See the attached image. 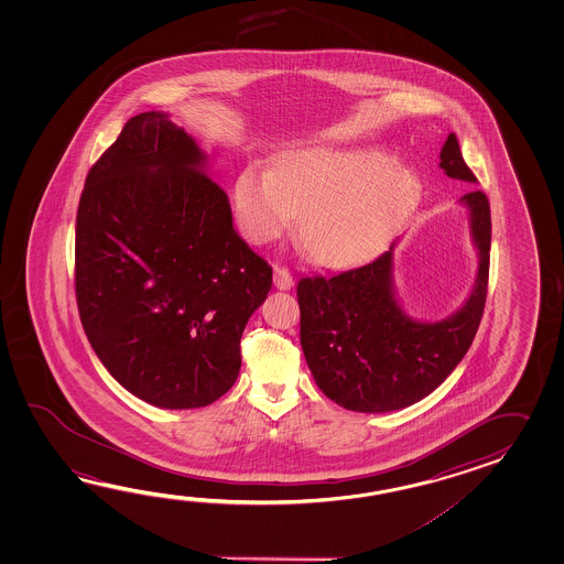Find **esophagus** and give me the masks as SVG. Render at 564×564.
<instances>
[{
    "label": "esophagus",
    "instance_id": "esophagus-1",
    "mask_svg": "<svg viewBox=\"0 0 564 564\" xmlns=\"http://www.w3.org/2000/svg\"><path fill=\"white\" fill-rule=\"evenodd\" d=\"M292 284H294V278L288 272V268L276 265L274 268V286L280 288V290H290Z\"/></svg>",
    "mask_w": 564,
    "mask_h": 564
}]
</instances>
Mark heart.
Returning <instances> with one entry per match:
<instances>
[{
  "label": "heart",
  "instance_id": "heart-1",
  "mask_svg": "<svg viewBox=\"0 0 564 564\" xmlns=\"http://www.w3.org/2000/svg\"><path fill=\"white\" fill-rule=\"evenodd\" d=\"M417 175L381 151L304 147L270 171L246 167L236 183L241 231L276 238L292 216L304 250L323 264H348L377 250L408 216Z\"/></svg>",
  "mask_w": 564,
  "mask_h": 564
}]
</instances>
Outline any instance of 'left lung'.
Masks as SVG:
<instances>
[{
    "instance_id": "1",
    "label": "left lung",
    "mask_w": 564,
    "mask_h": 564,
    "mask_svg": "<svg viewBox=\"0 0 564 564\" xmlns=\"http://www.w3.org/2000/svg\"><path fill=\"white\" fill-rule=\"evenodd\" d=\"M440 167L476 183L457 137H447ZM478 274L468 300L435 323L411 318L397 300L393 250L335 276L302 278L296 288L300 345L324 395L359 413L409 408L444 383L471 347L486 306L491 219L486 193H466Z\"/></svg>"
}]
</instances>
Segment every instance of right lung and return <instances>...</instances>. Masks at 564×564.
<instances>
[{
    "label": "right lung",
    "instance_id": "1",
    "mask_svg": "<svg viewBox=\"0 0 564 564\" xmlns=\"http://www.w3.org/2000/svg\"><path fill=\"white\" fill-rule=\"evenodd\" d=\"M205 161L167 112H141L88 171L76 214L86 336L107 371L155 408H205L228 393L241 333L272 288Z\"/></svg>",
    "mask_w": 564,
    "mask_h": 564
}]
</instances>
